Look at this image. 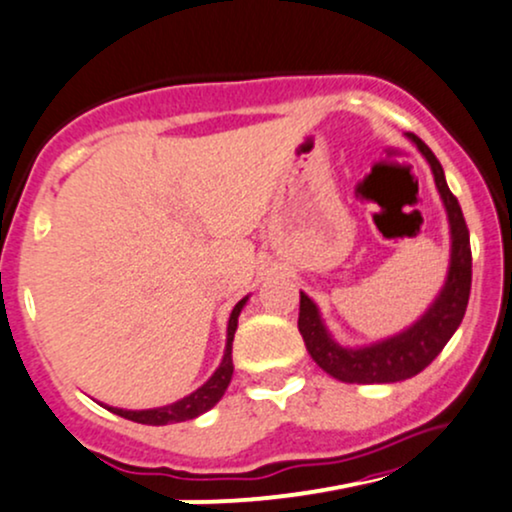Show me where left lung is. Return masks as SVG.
I'll use <instances>...</instances> for the list:
<instances>
[{
    "instance_id": "obj_1",
    "label": "left lung",
    "mask_w": 512,
    "mask_h": 512,
    "mask_svg": "<svg viewBox=\"0 0 512 512\" xmlns=\"http://www.w3.org/2000/svg\"><path fill=\"white\" fill-rule=\"evenodd\" d=\"M408 138L432 166L434 183L446 207L448 226H451V267H448L439 298L415 324L396 336L362 348H346L336 343L326 331L317 305L305 293H300L298 329L303 334L307 353L326 374L346 384H393V381H405L420 374L451 341L455 329L463 322L467 300H470L472 250L463 209L458 205V197L448 188L434 152L415 133H408Z\"/></svg>"
}]
</instances>
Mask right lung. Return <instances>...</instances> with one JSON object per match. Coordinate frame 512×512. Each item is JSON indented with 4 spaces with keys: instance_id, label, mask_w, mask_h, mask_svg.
Wrapping results in <instances>:
<instances>
[{
    "instance_id": "right-lung-1",
    "label": "right lung",
    "mask_w": 512,
    "mask_h": 512,
    "mask_svg": "<svg viewBox=\"0 0 512 512\" xmlns=\"http://www.w3.org/2000/svg\"><path fill=\"white\" fill-rule=\"evenodd\" d=\"M248 303V298H243L240 303L233 307L231 317H229V329H226V350H224V360L217 367V372L209 377L200 389L190 393V396L176 400V403L164 405V408H152V410H121V408H109L114 415L126 417V420L138 422V424H152V427H162V424H174V422H186V420H195L197 415L202 412L212 410L214 405L219 403L224 391L229 389L231 377H233V360H231V348H233V334L238 329V315L243 310V305Z\"/></svg>"
}]
</instances>
